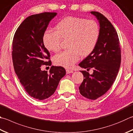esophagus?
<instances>
[{
    "instance_id": "34e87169",
    "label": "esophagus",
    "mask_w": 133,
    "mask_h": 133,
    "mask_svg": "<svg viewBox=\"0 0 133 133\" xmlns=\"http://www.w3.org/2000/svg\"><path fill=\"white\" fill-rule=\"evenodd\" d=\"M66 74H71V73H73V71L71 69H66Z\"/></svg>"
}]
</instances>
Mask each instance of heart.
Wrapping results in <instances>:
<instances>
[{
    "mask_svg": "<svg viewBox=\"0 0 133 133\" xmlns=\"http://www.w3.org/2000/svg\"><path fill=\"white\" fill-rule=\"evenodd\" d=\"M56 32L47 31L44 35L45 47L50 51L57 52L61 41L66 40L68 49L54 58L57 65L71 68L79 59L80 55L86 57L96 47L99 36V27L94 20L76 17H67L56 25Z\"/></svg>",
    "mask_w": 133,
    "mask_h": 133,
    "instance_id": "1",
    "label": "heart"
}]
</instances>
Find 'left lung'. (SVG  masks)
Returning <instances> with one entry per match:
<instances>
[{
	"label": "left lung",
	"mask_w": 133,
	"mask_h": 133,
	"mask_svg": "<svg viewBox=\"0 0 133 133\" xmlns=\"http://www.w3.org/2000/svg\"><path fill=\"white\" fill-rule=\"evenodd\" d=\"M91 13L99 21V36L94 50L79 64L87 71L93 70L91 75L81 71L84 78L79 89L82 96L95 100L105 94L116 79L121 63V50L111 22L100 12Z\"/></svg>",
	"instance_id": "1"
}]
</instances>
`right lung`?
<instances>
[{
  "instance_id": "add662e5",
  "label": "right lung",
  "mask_w": 133,
  "mask_h": 133,
  "mask_svg": "<svg viewBox=\"0 0 133 133\" xmlns=\"http://www.w3.org/2000/svg\"><path fill=\"white\" fill-rule=\"evenodd\" d=\"M57 14L44 12L28 17L17 28L12 41L15 72L27 93L39 100L51 96L66 74L62 66H52L49 73L41 70L43 65H51L43 36L50 21Z\"/></svg>"
}]
</instances>
